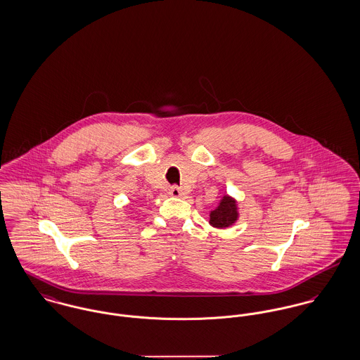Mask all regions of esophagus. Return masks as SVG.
Here are the masks:
<instances>
[{"mask_svg": "<svg viewBox=\"0 0 360 360\" xmlns=\"http://www.w3.org/2000/svg\"><path fill=\"white\" fill-rule=\"evenodd\" d=\"M168 193H169V195H172V197H181L184 194V191L181 188H178L176 185H174V186L169 188Z\"/></svg>", "mask_w": 360, "mask_h": 360, "instance_id": "34e87169", "label": "esophagus"}]
</instances>
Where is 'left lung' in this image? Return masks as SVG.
Listing matches in <instances>:
<instances>
[{
	"instance_id": "left-lung-1",
	"label": "left lung",
	"mask_w": 360,
	"mask_h": 360,
	"mask_svg": "<svg viewBox=\"0 0 360 360\" xmlns=\"http://www.w3.org/2000/svg\"><path fill=\"white\" fill-rule=\"evenodd\" d=\"M237 219H238L237 202L234 198L229 195H223L219 205L210 214V223L218 229L229 227Z\"/></svg>"
}]
</instances>
